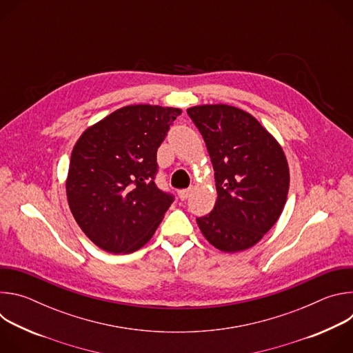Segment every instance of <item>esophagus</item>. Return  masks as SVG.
Instances as JSON below:
<instances>
[{
  "instance_id": "1",
  "label": "esophagus",
  "mask_w": 353,
  "mask_h": 353,
  "mask_svg": "<svg viewBox=\"0 0 353 353\" xmlns=\"http://www.w3.org/2000/svg\"><path fill=\"white\" fill-rule=\"evenodd\" d=\"M190 192H191V190L190 188H184V190H179V198L181 199V201H184V199H187L188 198V195H190Z\"/></svg>"
}]
</instances>
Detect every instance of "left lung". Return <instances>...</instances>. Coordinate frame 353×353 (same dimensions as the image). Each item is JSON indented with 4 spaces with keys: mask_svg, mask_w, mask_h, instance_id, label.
<instances>
[{
    "mask_svg": "<svg viewBox=\"0 0 353 353\" xmlns=\"http://www.w3.org/2000/svg\"><path fill=\"white\" fill-rule=\"evenodd\" d=\"M187 114L205 141L218 192L214 210L196 223L221 251L250 248L285 207L289 168L283 150L253 116L237 108L195 106Z\"/></svg>",
    "mask_w": 353,
    "mask_h": 353,
    "instance_id": "obj_1",
    "label": "left lung"
}]
</instances>
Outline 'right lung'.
Returning <instances> with one entry per match:
<instances>
[{
	"label": "right lung",
	"instance_id": "obj_1",
	"mask_svg": "<svg viewBox=\"0 0 353 353\" xmlns=\"http://www.w3.org/2000/svg\"><path fill=\"white\" fill-rule=\"evenodd\" d=\"M180 109L125 106L89 127L75 143L68 179L70 210L102 250L128 254L154 236L173 194L157 183V152Z\"/></svg>",
	"mask_w": 353,
	"mask_h": 353
}]
</instances>
